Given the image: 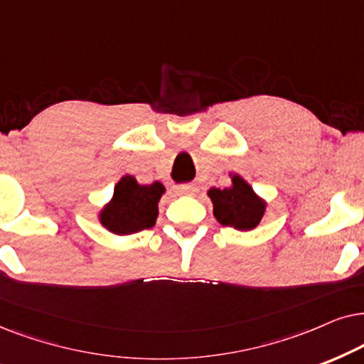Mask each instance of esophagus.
<instances>
[{
  "mask_svg": "<svg viewBox=\"0 0 364 364\" xmlns=\"http://www.w3.org/2000/svg\"><path fill=\"white\" fill-rule=\"evenodd\" d=\"M176 195H186V196H193L198 193V188L195 185H179L174 188Z\"/></svg>",
  "mask_w": 364,
  "mask_h": 364,
  "instance_id": "obj_1",
  "label": "esophagus"
}]
</instances>
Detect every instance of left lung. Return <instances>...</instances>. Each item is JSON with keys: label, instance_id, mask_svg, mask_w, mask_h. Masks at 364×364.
<instances>
[{"label": "left lung", "instance_id": "1", "mask_svg": "<svg viewBox=\"0 0 364 364\" xmlns=\"http://www.w3.org/2000/svg\"><path fill=\"white\" fill-rule=\"evenodd\" d=\"M231 183L230 188H211L208 191L213 201V215L223 226H232L240 231L253 230L264 215L266 203L240 174H232Z\"/></svg>", "mask_w": 364, "mask_h": 364}]
</instances>
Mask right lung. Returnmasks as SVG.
Here are the masks:
<instances>
[{
  "label": "right lung",
  "instance_id": "right-lung-1",
  "mask_svg": "<svg viewBox=\"0 0 364 364\" xmlns=\"http://www.w3.org/2000/svg\"><path fill=\"white\" fill-rule=\"evenodd\" d=\"M164 186L159 181L139 185L132 174L116 183L111 201L100 211V223L114 235H133L153 228Z\"/></svg>",
  "mask_w": 364,
  "mask_h": 364
}]
</instances>
